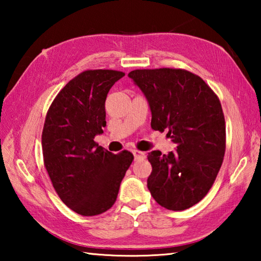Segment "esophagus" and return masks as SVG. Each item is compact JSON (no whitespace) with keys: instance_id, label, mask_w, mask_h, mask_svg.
Segmentation results:
<instances>
[{"instance_id":"esophagus-1","label":"esophagus","mask_w":261,"mask_h":261,"mask_svg":"<svg viewBox=\"0 0 261 261\" xmlns=\"http://www.w3.org/2000/svg\"><path fill=\"white\" fill-rule=\"evenodd\" d=\"M132 153H134V156H135L136 160H139V159L145 158V154L143 152L138 151V149H134V151H132Z\"/></svg>"}]
</instances>
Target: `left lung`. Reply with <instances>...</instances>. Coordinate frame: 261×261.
Masks as SVG:
<instances>
[{
    "label": "left lung",
    "mask_w": 261,
    "mask_h": 261,
    "mask_svg": "<svg viewBox=\"0 0 261 261\" xmlns=\"http://www.w3.org/2000/svg\"><path fill=\"white\" fill-rule=\"evenodd\" d=\"M129 77L148 101L152 129L167 130L177 146L168 155L148 153L149 192L167 210L190 208L208 193L226 152V122L218 95L184 69H137Z\"/></svg>",
    "instance_id": "left-lung-1"
}]
</instances>
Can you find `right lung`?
Wrapping results in <instances>:
<instances>
[{"instance_id":"add662e5","label":"right lung","mask_w":261,"mask_h":261,"mask_svg":"<svg viewBox=\"0 0 261 261\" xmlns=\"http://www.w3.org/2000/svg\"><path fill=\"white\" fill-rule=\"evenodd\" d=\"M124 72L86 70L55 96L43 124V165L56 193L70 210L84 216L103 213L116 201L134 154H113L94 141L106 125L105 103Z\"/></svg>"}]
</instances>
